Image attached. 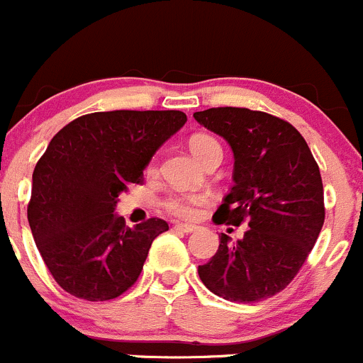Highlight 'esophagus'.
<instances>
[{
	"instance_id": "obj_1",
	"label": "esophagus",
	"mask_w": 363,
	"mask_h": 363,
	"mask_svg": "<svg viewBox=\"0 0 363 363\" xmlns=\"http://www.w3.org/2000/svg\"><path fill=\"white\" fill-rule=\"evenodd\" d=\"M174 230H175V232L191 233V232H195L196 226L195 225H184V223H177V225H174Z\"/></svg>"
}]
</instances>
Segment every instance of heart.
Listing matches in <instances>:
<instances>
[{
    "instance_id": "b5f03b06",
    "label": "heart",
    "mask_w": 363,
    "mask_h": 363,
    "mask_svg": "<svg viewBox=\"0 0 363 363\" xmlns=\"http://www.w3.org/2000/svg\"><path fill=\"white\" fill-rule=\"evenodd\" d=\"M189 149L195 155V158L202 163L212 152L221 151V145L218 144L216 138H212L211 135H195V137L189 140ZM203 203L202 195H174L168 196L167 202H164V208H167L170 214L177 216V218H195L196 212H199L200 205Z\"/></svg>"
}]
</instances>
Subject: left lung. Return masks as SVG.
<instances>
[{
	"instance_id": "obj_1",
	"label": "left lung",
	"mask_w": 363,
	"mask_h": 363,
	"mask_svg": "<svg viewBox=\"0 0 363 363\" xmlns=\"http://www.w3.org/2000/svg\"><path fill=\"white\" fill-rule=\"evenodd\" d=\"M228 142L233 186L216 211L218 223L250 230L237 242L221 233L219 250L199 265L202 283L230 302H259L291 283L325 221L323 182L307 142L286 121L250 108L193 113Z\"/></svg>"
}]
</instances>
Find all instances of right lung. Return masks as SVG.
I'll use <instances>...</instances> for the list:
<instances>
[{"label": "right lung", "mask_w": 363, "mask_h": 363, "mask_svg": "<svg viewBox=\"0 0 363 363\" xmlns=\"http://www.w3.org/2000/svg\"><path fill=\"white\" fill-rule=\"evenodd\" d=\"M188 121L179 111H112L79 117L57 131L33 172L28 221L56 283L101 302L138 279L168 223L126 226L117 196L138 184L156 151Z\"/></svg>", "instance_id": "right-lung-1"}]
</instances>
